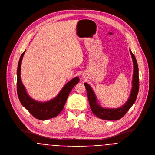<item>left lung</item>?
<instances>
[{
	"label": "left lung",
	"mask_w": 155,
	"mask_h": 155,
	"mask_svg": "<svg viewBox=\"0 0 155 155\" xmlns=\"http://www.w3.org/2000/svg\"><path fill=\"white\" fill-rule=\"evenodd\" d=\"M133 63V75L132 79V88L131 93L127 101L117 108H105L103 107L99 103L96 95L91 87V85L85 82L84 85L87 92L88 99L90 104L91 109L92 112L97 117L101 119L116 120L123 117L129 109L132 107L136 100V97L139 91V70L136 59L134 55L129 49Z\"/></svg>",
	"instance_id": "1"
}]
</instances>
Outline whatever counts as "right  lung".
I'll use <instances>...</instances> for the list:
<instances>
[{
    "label": "right lung",
    "instance_id": "1",
    "mask_svg": "<svg viewBox=\"0 0 155 155\" xmlns=\"http://www.w3.org/2000/svg\"><path fill=\"white\" fill-rule=\"evenodd\" d=\"M25 52L26 50L20 57L17 70V91L19 99L22 106L35 118L45 120L55 117L63 110L72 88L79 82V77H76L68 82L54 98L46 102L36 101L29 95L21 78V63Z\"/></svg>",
    "mask_w": 155,
    "mask_h": 155
}]
</instances>
